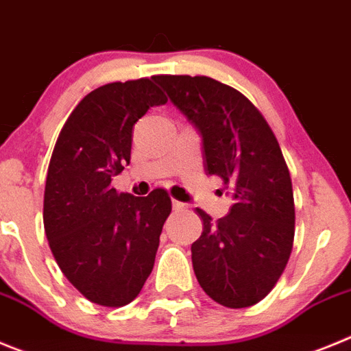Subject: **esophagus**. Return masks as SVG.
Wrapping results in <instances>:
<instances>
[{
    "label": "esophagus",
    "mask_w": 351,
    "mask_h": 351,
    "mask_svg": "<svg viewBox=\"0 0 351 351\" xmlns=\"http://www.w3.org/2000/svg\"><path fill=\"white\" fill-rule=\"evenodd\" d=\"M183 208H185V204L180 203V201H176V199H173V210H175V211H182Z\"/></svg>",
    "instance_id": "esophagus-1"
}]
</instances>
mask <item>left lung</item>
Instances as JSON below:
<instances>
[{"label": "left lung", "mask_w": 351, "mask_h": 351, "mask_svg": "<svg viewBox=\"0 0 351 351\" xmlns=\"http://www.w3.org/2000/svg\"><path fill=\"white\" fill-rule=\"evenodd\" d=\"M154 80L203 138L204 169L232 194L229 215L203 220L192 243L195 278L213 301L248 308L273 290L293 245L292 180L262 113L239 90L210 77L157 75Z\"/></svg>", "instance_id": "left-lung-1"}]
</instances>
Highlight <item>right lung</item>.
<instances>
[{
    "label": "right lung",
    "mask_w": 351,
    "mask_h": 351,
    "mask_svg": "<svg viewBox=\"0 0 351 351\" xmlns=\"http://www.w3.org/2000/svg\"><path fill=\"white\" fill-rule=\"evenodd\" d=\"M168 97L152 78L101 85L77 105L50 157L43 226L69 283L90 302L134 301L156 262L171 213L164 189L136 197L112 187L131 160L132 128Z\"/></svg>",
    "instance_id": "add662e5"
}]
</instances>
